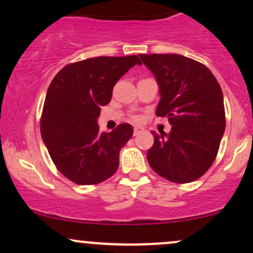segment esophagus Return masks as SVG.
I'll list each match as a JSON object with an SVG mask.
<instances>
[{
	"label": "esophagus",
	"instance_id": "34e87169",
	"mask_svg": "<svg viewBox=\"0 0 253 253\" xmlns=\"http://www.w3.org/2000/svg\"><path fill=\"white\" fill-rule=\"evenodd\" d=\"M143 131H144V129H143L142 126H135V129H133V136L139 135V133H142Z\"/></svg>",
	"mask_w": 253,
	"mask_h": 253
}]
</instances>
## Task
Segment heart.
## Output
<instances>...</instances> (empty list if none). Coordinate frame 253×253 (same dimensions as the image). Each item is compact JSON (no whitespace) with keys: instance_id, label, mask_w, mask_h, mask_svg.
I'll use <instances>...</instances> for the list:
<instances>
[{"instance_id":"1","label":"heart","mask_w":253,"mask_h":253,"mask_svg":"<svg viewBox=\"0 0 253 253\" xmlns=\"http://www.w3.org/2000/svg\"><path fill=\"white\" fill-rule=\"evenodd\" d=\"M131 120H132L133 122H139V121H141V117L137 116V115H135V116L131 117Z\"/></svg>"}]
</instances>
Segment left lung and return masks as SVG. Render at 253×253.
<instances>
[{
	"instance_id": "left-lung-1",
	"label": "left lung",
	"mask_w": 253,
	"mask_h": 253,
	"mask_svg": "<svg viewBox=\"0 0 253 253\" xmlns=\"http://www.w3.org/2000/svg\"><path fill=\"white\" fill-rule=\"evenodd\" d=\"M155 75L161 99L156 115L168 117L169 135L152 131L146 157L155 172L173 183L202 177L216 160L225 131L223 92L204 64L178 54L139 55Z\"/></svg>"
}]
</instances>
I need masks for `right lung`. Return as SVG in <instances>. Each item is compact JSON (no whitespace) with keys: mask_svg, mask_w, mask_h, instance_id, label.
<instances>
[{"mask_svg":"<svg viewBox=\"0 0 253 253\" xmlns=\"http://www.w3.org/2000/svg\"><path fill=\"white\" fill-rule=\"evenodd\" d=\"M135 64L136 55L86 58L65 65L46 91L41 135L57 170L79 185L110 178L120 165V150L133 129L122 123L111 132H101V107L111 101L118 80Z\"/></svg>","mask_w":253,"mask_h":253,"instance_id":"obj_1","label":"right lung"}]
</instances>
